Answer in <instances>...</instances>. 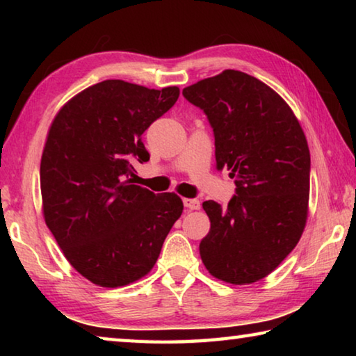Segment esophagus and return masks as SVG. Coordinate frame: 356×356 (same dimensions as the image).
I'll return each instance as SVG.
<instances>
[{"instance_id": "esophagus-1", "label": "esophagus", "mask_w": 356, "mask_h": 356, "mask_svg": "<svg viewBox=\"0 0 356 356\" xmlns=\"http://www.w3.org/2000/svg\"><path fill=\"white\" fill-rule=\"evenodd\" d=\"M184 206L188 210H197L201 207V202L197 200H184Z\"/></svg>"}]
</instances>
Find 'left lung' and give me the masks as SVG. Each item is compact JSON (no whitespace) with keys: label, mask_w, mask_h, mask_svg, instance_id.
I'll return each instance as SVG.
<instances>
[{"label":"left lung","mask_w":356,"mask_h":356,"mask_svg":"<svg viewBox=\"0 0 356 356\" xmlns=\"http://www.w3.org/2000/svg\"><path fill=\"white\" fill-rule=\"evenodd\" d=\"M215 138L218 170L227 168L236 195L227 207L202 202L210 231L200 243L215 278L251 284L272 273L303 234L311 156L297 118L272 88L238 70L185 88Z\"/></svg>","instance_id":"1"}]
</instances>
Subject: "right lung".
<instances>
[{
    "instance_id": "right-lung-1",
    "label": "right lung",
    "mask_w": 356,
    "mask_h": 356,
    "mask_svg": "<svg viewBox=\"0 0 356 356\" xmlns=\"http://www.w3.org/2000/svg\"><path fill=\"white\" fill-rule=\"evenodd\" d=\"M179 99L122 80L84 89L53 120L40 161L44 216L78 273L102 287L130 284L160 256L182 200L134 185L149 160L143 134Z\"/></svg>"
}]
</instances>
